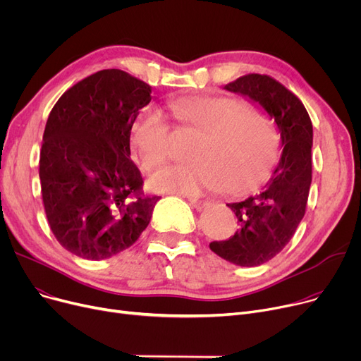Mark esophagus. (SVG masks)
<instances>
[{"label":"esophagus","instance_id":"obj_1","mask_svg":"<svg viewBox=\"0 0 361 361\" xmlns=\"http://www.w3.org/2000/svg\"><path fill=\"white\" fill-rule=\"evenodd\" d=\"M185 199L190 202V204L193 206V207H196V209H202V207H204L206 204H207V202L206 200H202V199H199V197H196V196H185Z\"/></svg>","mask_w":361,"mask_h":361}]
</instances>
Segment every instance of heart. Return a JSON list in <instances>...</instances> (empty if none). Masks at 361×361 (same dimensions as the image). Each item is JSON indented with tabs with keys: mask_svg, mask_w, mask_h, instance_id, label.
Returning <instances> with one entry per match:
<instances>
[{
	"mask_svg": "<svg viewBox=\"0 0 361 361\" xmlns=\"http://www.w3.org/2000/svg\"><path fill=\"white\" fill-rule=\"evenodd\" d=\"M176 116L206 133L195 164L168 165L150 177L161 193L199 195L230 184L249 192L268 177L275 162V143L268 126L244 102L228 97L187 98L171 102ZM131 143L146 168H155L169 155L171 127L164 114L145 109L131 131Z\"/></svg>",
	"mask_w": 361,
	"mask_h": 361,
	"instance_id": "1",
	"label": "heart"
}]
</instances>
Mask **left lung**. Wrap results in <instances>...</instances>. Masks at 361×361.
Listing matches in <instances>:
<instances>
[{
    "label": "left lung",
    "mask_w": 361,
    "mask_h": 361,
    "mask_svg": "<svg viewBox=\"0 0 361 361\" xmlns=\"http://www.w3.org/2000/svg\"><path fill=\"white\" fill-rule=\"evenodd\" d=\"M224 89L262 106L279 133L282 154L269 181L260 193L228 203L238 230L230 238L209 244L219 257L253 268L286 247L305 216L312 184L313 126L301 101L269 75H243Z\"/></svg>",
    "instance_id": "left-lung-1"
}]
</instances>
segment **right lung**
Here are the masks:
<instances>
[{
	"instance_id": "right-lung-1",
	"label": "right lung",
	"mask_w": 361,
	"mask_h": 361,
	"mask_svg": "<svg viewBox=\"0 0 361 361\" xmlns=\"http://www.w3.org/2000/svg\"><path fill=\"white\" fill-rule=\"evenodd\" d=\"M152 89L109 68L68 89L52 108L42 139L39 178L55 238L87 260L135 244L159 196H146L130 159V133Z\"/></svg>"
}]
</instances>
